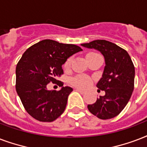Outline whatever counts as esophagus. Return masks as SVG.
Here are the masks:
<instances>
[{
    "mask_svg": "<svg viewBox=\"0 0 147 147\" xmlns=\"http://www.w3.org/2000/svg\"><path fill=\"white\" fill-rule=\"evenodd\" d=\"M76 90H77V91H78V92H80V94H85V93H86V91H85V90H81V89H80V88H76Z\"/></svg>",
    "mask_w": 147,
    "mask_h": 147,
    "instance_id": "esophagus-1",
    "label": "esophagus"
}]
</instances>
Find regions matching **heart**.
Segmentation results:
<instances>
[{"instance_id": "b5f03b06", "label": "heart", "mask_w": 147, "mask_h": 147, "mask_svg": "<svg viewBox=\"0 0 147 147\" xmlns=\"http://www.w3.org/2000/svg\"><path fill=\"white\" fill-rule=\"evenodd\" d=\"M70 63H71V59L69 58L67 60V61L64 63V67L68 68L70 67ZM70 84L77 87H80V88H85L89 86L90 84V79L89 77H87L86 75H77L75 77H72L70 79Z\"/></svg>"}]
</instances>
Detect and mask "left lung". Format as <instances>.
<instances>
[{
	"mask_svg": "<svg viewBox=\"0 0 147 147\" xmlns=\"http://www.w3.org/2000/svg\"><path fill=\"white\" fill-rule=\"evenodd\" d=\"M81 46L97 50L105 59L103 75L96 84L99 90L105 91V95L87 106L88 110L101 120L117 117L134 91L135 67L131 58L124 49L105 40H96Z\"/></svg>",
	"mask_w": 147,
	"mask_h": 147,
	"instance_id": "left-lung-1",
	"label": "left lung"
}]
</instances>
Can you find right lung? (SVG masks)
Masks as SVG:
<instances>
[{"label": "right lung", "mask_w": 147, "mask_h": 147, "mask_svg": "<svg viewBox=\"0 0 147 147\" xmlns=\"http://www.w3.org/2000/svg\"><path fill=\"white\" fill-rule=\"evenodd\" d=\"M83 51L74 44L44 40L34 44L22 55L16 67V90L25 110L41 122H52L65 110L70 86L48 90L47 85L57 83L63 74L62 65L73 54Z\"/></svg>", "instance_id": "right-lung-1"}]
</instances>
